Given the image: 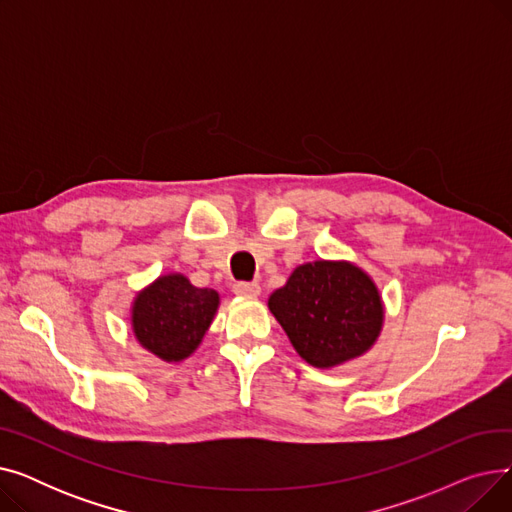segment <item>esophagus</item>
I'll list each match as a JSON object with an SVG mask.
<instances>
[{"instance_id": "esophagus-1", "label": "esophagus", "mask_w": 512, "mask_h": 512, "mask_svg": "<svg viewBox=\"0 0 512 512\" xmlns=\"http://www.w3.org/2000/svg\"><path fill=\"white\" fill-rule=\"evenodd\" d=\"M232 290L236 297H245V299H255L261 294V286L257 282H236Z\"/></svg>"}]
</instances>
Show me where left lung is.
<instances>
[{"mask_svg":"<svg viewBox=\"0 0 512 512\" xmlns=\"http://www.w3.org/2000/svg\"><path fill=\"white\" fill-rule=\"evenodd\" d=\"M294 351L317 369L351 363L378 342L386 307L373 278L353 261L317 259L294 267L267 299Z\"/></svg>","mask_w":512,"mask_h":512,"instance_id":"8db88e82","label":"left lung"}]
</instances>
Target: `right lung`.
<instances>
[{
	"instance_id": "1",
	"label": "right lung",
	"mask_w": 512,
	"mask_h": 512,
	"mask_svg": "<svg viewBox=\"0 0 512 512\" xmlns=\"http://www.w3.org/2000/svg\"><path fill=\"white\" fill-rule=\"evenodd\" d=\"M218 309V290L197 288L184 274L172 272L134 294L130 330L157 359L180 363L197 351Z\"/></svg>"
}]
</instances>
